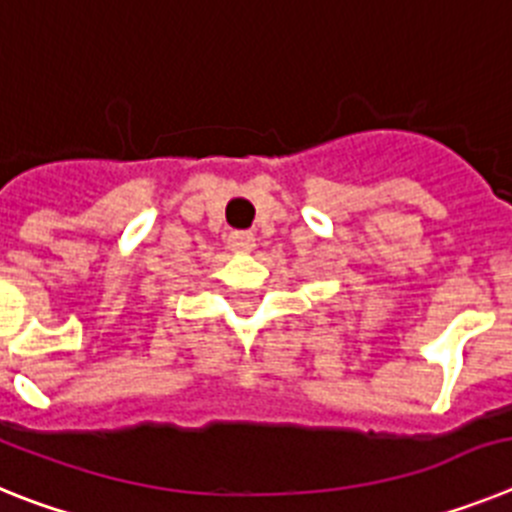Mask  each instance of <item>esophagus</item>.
Wrapping results in <instances>:
<instances>
[{
	"mask_svg": "<svg viewBox=\"0 0 512 512\" xmlns=\"http://www.w3.org/2000/svg\"><path fill=\"white\" fill-rule=\"evenodd\" d=\"M229 250L231 252H242V255H247V252L255 250V234L252 231H231L229 234Z\"/></svg>",
	"mask_w": 512,
	"mask_h": 512,
	"instance_id": "esophagus-1",
	"label": "esophagus"
}]
</instances>
